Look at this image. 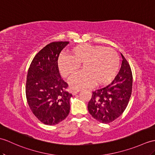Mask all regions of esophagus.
<instances>
[{
	"label": "esophagus",
	"instance_id": "obj_1",
	"mask_svg": "<svg viewBox=\"0 0 155 155\" xmlns=\"http://www.w3.org/2000/svg\"><path fill=\"white\" fill-rule=\"evenodd\" d=\"M81 91V90L80 89H77V90H74V91H73V95H74V94H77L78 92H79Z\"/></svg>",
	"mask_w": 155,
	"mask_h": 155
}]
</instances>
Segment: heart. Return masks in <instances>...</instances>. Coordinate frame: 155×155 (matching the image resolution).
I'll list each match as a JSON object with an SVG mask.
<instances>
[{
    "label": "heart",
    "mask_w": 155,
    "mask_h": 155,
    "mask_svg": "<svg viewBox=\"0 0 155 155\" xmlns=\"http://www.w3.org/2000/svg\"><path fill=\"white\" fill-rule=\"evenodd\" d=\"M62 55L58 59L61 74L67 78L73 76L82 64L83 71L72 77L71 87L81 88L109 84L116 77L120 67V57L115 50L100 45L80 44Z\"/></svg>",
    "instance_id": "1"
}]
</instances>
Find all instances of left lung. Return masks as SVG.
Returning a JSON list of instances; mask_svg holds the SVG:
<instances>
[{
    "label": "left lung",
    "mask_w": 155,
    "mask_h": 155,
    "mask_svg": "<svg viewBox=\"0 0 155 155\" xmlns=\"http://www.w3.org/2000/svg\"><path fill=\"white\" fill-rule=\"evenodd\" d=\"M121 69L111 83L92 92L88 104L89 113L103 124L112 122L123 114L132 92L133 77L131 67L121 53Z\"/></svg>",
    "instance_id": "obj_1"
}]
</instances>
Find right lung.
Returning <instances> with one entry per match:
<instances>
[{
    "label": "right lung",
    "instance_id": "obj_1",
    "mask_svg": "<svg viewBox=\"0 0 155 155\" xmlns=\"http://www.w3.org/2000/svg\"><path fill=\"white\" fill-rule=\"evenodd\" d=\"M69 41L50 43L34 57L27 75L26 94L30 108L43 124L53 125L65 119L70 111L72 94L61 77L58 58Z\"/></svg>",
    "mask_w": 155,
    "mask_h": 155
}]
</instances>
